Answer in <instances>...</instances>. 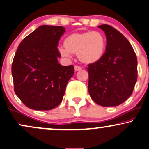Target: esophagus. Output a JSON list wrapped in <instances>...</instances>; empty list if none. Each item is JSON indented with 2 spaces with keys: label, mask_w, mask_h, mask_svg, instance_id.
Listing matches in <instances>:
<instances>
[{
  "label": "esophagus",
  "mask_w": 149,
  "mask_h": 149,
  "mask_svg": "<svg viewBox=\"0 0 149 149\" xmlns=\"http://www.w3.org/2000/svg\"><path fill=\"white\" fill-rule=\"evenodd\" d=\"M74 69H75V71H80L81 69H82V67H79V66H75Z\"/></svg>",
  "instance_id": "1"
}]
</instances>
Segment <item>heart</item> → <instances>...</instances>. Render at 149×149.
<instances>
[{
    "instance_id": "obj_1",
    "label": "heart",
    "mask_w": 149,
    "mask_h": 149,
    "mask_svg": "<svg viewBox=\"0 0 149 149\" xmlns=\"http://www.w3.org/2000/svg\"><path fill=\"white\" fill-rule=\"evenodd\" d=\"M64 47L60 49L63 57L77 54L78 60L85 65H93L100 61L106 51L107 40L100 32L88 31L69 34L64 40Z\"/></svg>"
}]
</instances>
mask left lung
I'll return each instance as SVG.
<instances>
[{"instance_id":"1","label":"left lung","mask_w":149,"mask_h":149,"mask_svg":"<svg viewBox=\"0 0 149 149\" xmlns=\"http://www.w3.org/2000/svg\"><path fill=\"white\" fill-rule=\"evenodd\" d=\"M98 27L106 35V52L100 61L88 65V93L100 106H118L133 93L137 78V57L120 31L108 24Z\"/></svg>"}]
</instances>
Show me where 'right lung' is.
Instances as JSON below:
<instances>
[{"label": "right lung", "instance_id": "1", "mask_svg": "<svg viewBox=\"0 0 149 149\" xmlns=\"http://www.w3.org/2000/svg\"><path fill=\"white\" fill-rule=\"evenodd\" d=\"M65 28L42 25L20 43L13 60L14 91L28 108L47 111L63 100L73 65L62 66L57 47Z\"/></svg>", "mask_w": 149, "mask_h": 149}]
</instances>
